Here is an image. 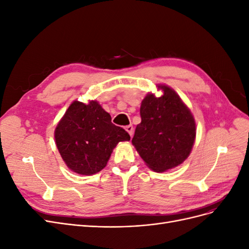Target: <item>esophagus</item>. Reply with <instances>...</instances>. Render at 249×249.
<instances>
[{
  "mask_svg": "<svg viewBox=\"0 0 249 249\" xmlns=\"http://www.w3.org/2000/svg\"><path fill=\"white\" fill-rule=\"evenodd\" d=\"M125 131L130 134V136H131V137L133 136L134 127H133V125H132V124H130V125H126V126H125Z\"/></svg>",
  "mask_w": 249,
  "mask_h": 249,
  "instance_id": "34e87169",
  "label": "esophagus"
}]
</instances>
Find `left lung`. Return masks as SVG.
Returning <instances> with one entry per match:
<instances>
[{
    "label": "left lung",
    "mask_w": 249,
    "mask_h": 249,
    "mask_svg": "<svg viewBox=\"0 0 249 249\" xmlns=\"http://www.w3.org/2000/svg\"><path fill=\"white\" fill-rule=\"evenodd\" d=\"M163 94L149 92L141 102V123L132 139L147 166L164 172L189 157L196 136V124L190 109L171 87L158 84Z\"/></svg>",
    "instance_id": "obj_1"
}]
</instances>
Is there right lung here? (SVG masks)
<instances>
[{"label": "right lung", "mask_w": 249, "mask_h": 249, "mask_svg": "<svg viewBox=\"0 0 249 249\" xmlns=\"http://www.w3.org/2000/svg\"><path fill=\"white\" fill-rule=\"evenodd\" d=\"M54 136L66 166L82 176L100 172L118 142L130 140V135L111 123L110 114L96 101H73L58 123Z\"/></svg>", "instance_id": "right-lung-1"}]
</instances>
